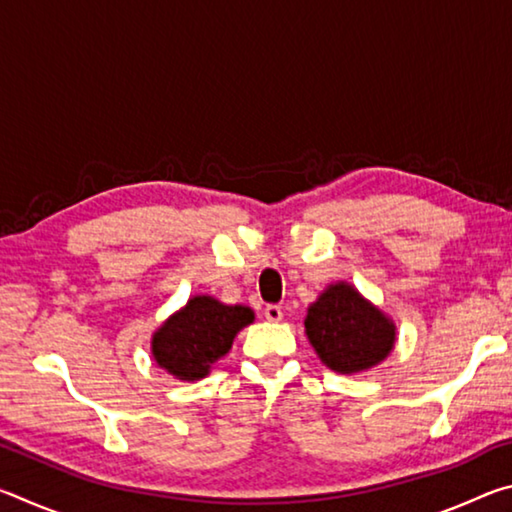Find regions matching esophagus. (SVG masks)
Instances as JSON below:
<instances>
[{
	"instance_id": "esophagus-1",
	"label": "esophagus",
	"mask_w": 512,
	"mask_h": 512,
	"mask_svg": "<svg viewBox=\"0 0 512 512\" xmlns=\"http://www.w3.org/2000/svg\"><path fill=\"white\" fill-rule=\"evenodd\" d=\"M264 316H266L268 323H280V320H282V307L268 305V307L264 309Z\"/></svg>"
}]
</instances>
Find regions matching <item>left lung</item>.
Wrapping results in <instances>:
<instances>
[{
	"mask_svg": "<svg viewBox=\"0 0 512 512\" xmlns=\"http://www.w3.org/2000/svg\"><path fill=\"white\" fill-rule=\"evenodd\" d=\"M305 334L318 359L341 375L379 366L397 341L395 320L343 280L311 302Z\"/></svg>",
	"mask_w": 512,
	"mask_h": 512,
	"instance_id": "8db88e82",
	"label": "left lung"
}]
</instances>
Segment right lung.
I'll return each instance as SVG.
<instances>
[{
	"instance_id": "add662e5",
	"label": "right lung",
	"mask_w": 512,
	"mask_h": 512,
	"mask_svg": "<svg viewBox=\"0 0 512 512\" xmlns=\"http://www.w3.org/2000/svg\"><path fill=\"white\" fill-rule=\"evenodd\" d=\"M255 320L246 305H225L207 293L187 300L151 336V357L173 379L198 381L230 352L232 341Z\"/></svg>"
}]
</instances>
